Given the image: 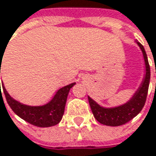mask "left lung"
Instances as JSON below:
<instances>
[{"instance_id":"1","label":"left lung","mask_w":156,"mask_h":156,"mask_svg":"<svg viewBox=\"0 0 156 156\" xmlns=\"http://www.w3.org/2000/svg\"><path fill=\"white\" fill-rule=\"evenodd\" d=\"M137 44L140 47L144 55L146 68V75L140 88L136 91L131 100L121 107H117L115 108H104L98 105L93 99L88 97L89 106L95 118L103 125L110 126H118L125 125L130 120H132L136 115H137L144 106L150 82V66L143 45L140 42H137Z\"/></svg>"}]
</instances>
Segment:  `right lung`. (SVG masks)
I'll list each match as a JSON object with an SVG mask.
<instances>
[{
  "instance_id": "right-lung-1",
  "label": "right lung",
  "mask_w": 156,
  "mask_h": 156,
  "mask_svg": "<svg viewBox=\"0 0 156 156\" xmlns=\"http://www.w3.org/2000/svg\"><path fill=\"white\" fill-rule=\"evenodd\" d=\"M0 59L2 60V56H0ZM74 85L75 83H72L58 89L55 94L54 98L51 99V101L42 107H30L22 105L14 100L7 93L4 87H2V90L5 95L7 103L17 115H19L20 118L35 126L48 127L58 124L59 121L61 120L64 114L65 105L69 92Z\"/></svg>"
}]
</instances>
